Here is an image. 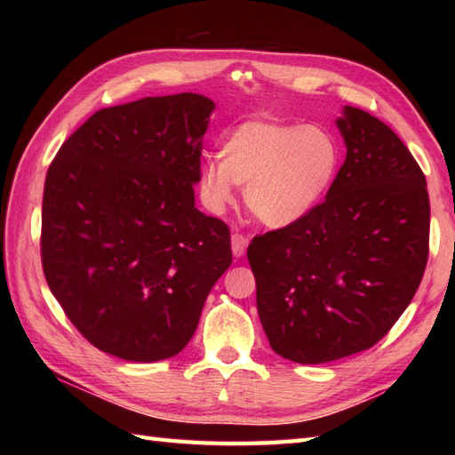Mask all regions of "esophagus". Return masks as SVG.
Instances as JSON below:
<instances>
[{"label":"esophagus","instance_id":"obj_1","mask_svg":"<svg viewBox=\"0 0 455 455\" xmlns=\"http://www.w3.org/2000/svg\"><path fill=\"white\" fill-rule=\"evenodd\" d=\"M246 246H248V238L246 236L233 235V254H235V258L244 256Z\"/></svg>","mask_w":455,"mask_h":455}]
</instances>
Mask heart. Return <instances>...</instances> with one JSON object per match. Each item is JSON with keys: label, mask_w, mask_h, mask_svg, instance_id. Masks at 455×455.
Returning a JSON list of instances; mask_svg holds the SVG:
<instances>
[{"label": "heart", "mask_w": 455, "mask_h": 455, "mask_svg": "<svg viewBox=\"0 0 455 455\" xmlns=\"http://www.w3.org/2000/svg\"><path fill=\"white\" fill-rule=\"evenodd\" d=\"M342 166V147L324 124L246 121L228 134L219 164L201 168L197 188L212 212L244 188L248 211L269 228L303 220L332 189Z\"/></svg>", "instance_id": "1"}]
</instances>
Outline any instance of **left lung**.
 Returning a JSON list of instances; mask_svg holds the SVG:
<instances>
[{
    "label": "left lung",
    "instance_id": "left-lung-1",
    "mask_svg": "<svg viewBox=\"0 0 455 455\" xmlns=\"http://www.w3.org/2000/svg\"><path fill=\"white\" fill-rule=\"evenodd\" d=\"M346 144L326 201L248 246L259 323L275 354L326 363L391 331L428 259L427 178L387 124L352 105L336 119Z\"/></svg>",
    "mask_w": 455,
    "mask_h": 455
}]
</instances>
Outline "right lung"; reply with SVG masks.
<instances>
[{"label": "right lung", "instance_id": "1", "mask_svg": "<svg viewBox=\"0 0 455 455\" xmlns=\"http://www.w3.org/2000/svg\"><path fill=\"white\" fill-rule=\"evenodd\" d=\"M212 111L199 93L101 109L46 172V283L101 352L139 363L180 354L233 264L228 227L193 193Z\"/></svg>", "mask_w": 455, "mask_h": 455}]
</instances>
